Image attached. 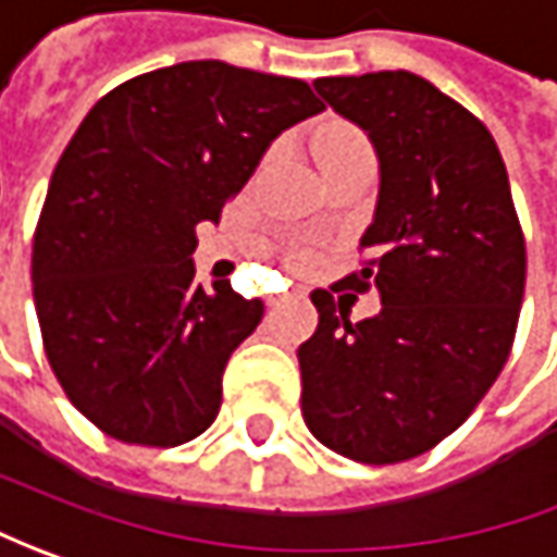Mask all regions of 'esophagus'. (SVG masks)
<instances>
[{"instance_id":"34e87169","label":"esophagus","mask_w":557,"mask_h":557,"mask_svg":"<svg viewBox=\"0 0 557 557\" xmlns=\"http://www.w3.org/2000/svg\"><path fill=\"white\" fill-rule=\"evenodd\" d=\"M293 298H301L298 293H286V296H271L268 298V308H280V305H286V301H293Z\"/></svg>"}]
</instances>
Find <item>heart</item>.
Here are the masks:
<instances>
[{"instance_id": "b5f03b06", "label": "heart", "mask_w": 557, "mask_h": 557, "mask_svg": "<svg viewBox=\"0 0 557 557\" xmlns=\"http://www.w3.org/2000/svg\"><path fill=\"white\" fill-rule=\"evenodd\" d=\"M314 153L317 163H326V160H336V157H348V153H373V150H370V141H367L360 132H355V128H348V125H323L314 135ZM308 259H311L308 252H298V261H301V264Z\"/></svg>"}]
</instances>
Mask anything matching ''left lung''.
I'll return each mask as SVG.
<instances>
[{
    "label": "left lung",
    "instance_id": "obj_1",
    "mask_svg": "<svg viewBox=\"0 0 557 557\" xmlns=\"http://www.w3.org/2000/svg\"><path fill=\"white\" fill-rule=\"evenodd\" d=\"M317 95L379 157L370 259L333 292L375 288L383 311L314 289L320 323L298 348L301 416L317 441L367 466L437 447L503 373L524 301L528 249L499 147L474 113L407 70L323 76Z\"/></svg>",
    "mask_w": 557,
    "mask_h": 557
}]
</instances>
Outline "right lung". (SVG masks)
Masks as SVG:
<instances>
[{
    "mask_svg": "<svg viewBox=\"0 0 557 557\" xmlns=\"http://www.w3.org/2000/svg\"><path fill=\"white\" fill-rule=\"evenodd\" d=\"M320 110L308 83L224 61L141 73L88 110L51 172L29 274L51 370L101 432L178 447L215 422L227 357L264 305L194 280L197 224Z\"/></svg>",
    "mask_w": 557,
    "mask_h": 557,
    "instance_id": "1",
    "label": "right lung"
}]
</instances>
